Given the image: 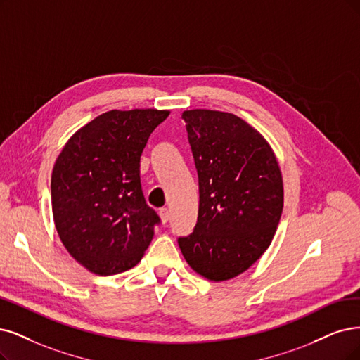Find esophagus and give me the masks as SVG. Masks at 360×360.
Returning <instances> with one entry per match:
<instances>
[{"label": "esophagus", "instance_id": "34e87169", "mask_svg": "<svg viewBox=\"0 0 360 360\" xmlns=\"http://www.w3.org/2000/svg\"><path fill=\"white\" fill-rule=\"evenodd\" d=\"M158 214H160V219H162L163 224H166V222L169 221L170 214H169V209H167V207H162V209H160Z\"/></svg>", "mask_w": 360, "mask_h": 360}]
</instances>
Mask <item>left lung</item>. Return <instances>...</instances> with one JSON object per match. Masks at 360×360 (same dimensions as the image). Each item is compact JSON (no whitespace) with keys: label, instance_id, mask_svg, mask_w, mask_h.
I'll list each match as a JSON object with an SVG mask.
<instances>
[{"label":"left lung","instance_id":"8db88e82","mask_svg":"<svg viewBox=\"0 0 360 360\" xmlns=\"http://www.w3.org/2000/svg\"><path fill=\"white\" fill-rule=\"evenodd\" d=\"M198 175V218L178 243L190 267L224 282L250 269L276 234L283 178L271 145L240 117L184 111Z\"/></svg>","mask_w":360,"mask_h":360}]
</instances>
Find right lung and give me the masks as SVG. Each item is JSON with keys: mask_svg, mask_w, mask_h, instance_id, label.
<instances>
[{"mask_svg": "<svg viewBox=\"0 0 360 360\" xmlns=\"http://www.w3.org/2000/svg\"><path fill=\"white\" fill-rule=\"evenodd\" d=\"M167 110H112L65 143L51 172V210L59 238L90 273H123L142 259L160 221L145 203L141 155Z\"/></svg>", "mask_w": 360, "mask_h": 360, "instance_id": "obj_1", "label": "right lung"}]
</instances>
